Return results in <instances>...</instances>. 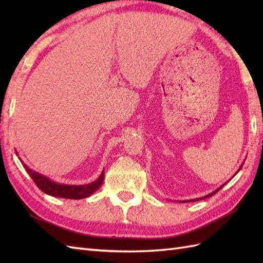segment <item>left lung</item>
Listing matches in <instances>:
<instances>
[{
    "mask_svg": "<svg viewBox=\"0 0 263 263\" xmlns=\"http://www.w3.org/2000/svg\"><path fill=\"white\" fill-rule=\"evenodd\" d=\"M241 168H242V166H241ZM241 168H239V170H241ZM222 187V186H221ZM221 187H219V189H218L217 190V191H215V192H212L211 194H209V195H206V197H204V198H209V197H211V195H214V194H216V192H218V191H219V190L221 189ZM200 199H202V198H200ZM192 201H194V200H192ZM195 201H198L197 199H195Z\"/></svg>",
    "mask_w": 263,
    "mask_h": 263,
    "instance_id": "8db88e82",
    "label": "left lung"
}]
</instances>
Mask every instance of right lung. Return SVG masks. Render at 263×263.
<instances>
[{
  "mask_svg": "<svg viewBox=\"0 0 263 263\" xmlns=\"http://www.w3.org/2000/svg\"><path fill=\"white\" fill-rule=\"evenodd\" d=\"M21 163H22V160H21ZM22 166L25 167L27 173L32 178V181L35 182L37 187L41 189L44 193L52 195V197L74 199V200L87 198V197H89V195H91L95 191H97V190L102 186L103 181H104V172H103L96 181L90 183V184H87V185H77V186L76 185H63V184L54 183L51 180H48L47 177L31 171L25 163H22Z\"/></svg>",
  "mask_w": 263,
  "mask_h": 263,
  "instance_id": "obj_1",
  "label": "right lung"
}]
</instances>
